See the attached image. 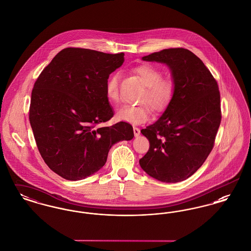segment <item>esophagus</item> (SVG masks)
<instances>
[{"label": "esophagus", "mask_w": 251, "mask_h": 251, "mask_svg": "<svg viewBox=\"0 0 251 251\" xmlns=\"http://www.w3.org/2000/svg\"><path fill=\"white\" fill-rule=\"evenodd\" d=\"M132 129H133L134 136H138V135L140 134V130H139V128H137V127H133Z\"/></svg>", "instance_id": "34e87169"}]
</instances>
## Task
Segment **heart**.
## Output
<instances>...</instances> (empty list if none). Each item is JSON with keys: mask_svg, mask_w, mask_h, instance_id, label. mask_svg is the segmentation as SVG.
Returning <instances> with one entry per match:
<instances>
[{"mask_svg": "<svg viewBox=\"0 0 251 251\" xmlns=\"http://www.w3.org/2000/svg\"><path fill=\"white\" fill-rule=\"evenodd\" d=\"M134 72L147 86L139 100L142 102L119 108L116 112V118L120 121L137 125L150 119L151 108L149 104L155 111H162L167 107L173 97L174 84L170 80L162 79V72L150 64L136 67ZM120 78L119 72L113 73L105 86L106 97L114 103L120 100Z\"/></svg>", "mask_w": 251, "mask_h": 251, "instance_id": "obj_1", "label": "heart"}]
</instances>
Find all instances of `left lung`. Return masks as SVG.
<instances>
[{"label": "left lung", "mask_w": 251, "mask_h": 251, "mask_svg": "<svg viewBox=\"0 0 251 251\" xmlns=\"http://www.w3.org/2000/svg\"><path fill=\"white\" fill-rule=\"evenodd\" d=\"M142 60L167 65L174 92L159 120L141 130L150 150L139 164L154 179L179 182L191 177L214 148L221 121L218 85L189 50L166 49Z\"/></svg>", "instance_id": "8db88e82"}]
</instances>
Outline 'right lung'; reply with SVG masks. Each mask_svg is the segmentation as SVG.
Wrapping results in <instances>:
<instances>
[{"instance_id":"right-lung-1","label":"right lung","mask_w":251,"mask_h":251,"mask_svg":"<svg viewBox=\"0 0 251 251\" xmlns=\"http://www.w3.org/2000/svg\"><path fill=\"white\" fill-rule=\"evenodd\" d=\"M124 53L62 50L35 83L29 120L44 162L60 177L85 179L106 163L111 147L133 138L129 123L98 127L113 118L105 86Z\"/></svg>"}]
</instances>
